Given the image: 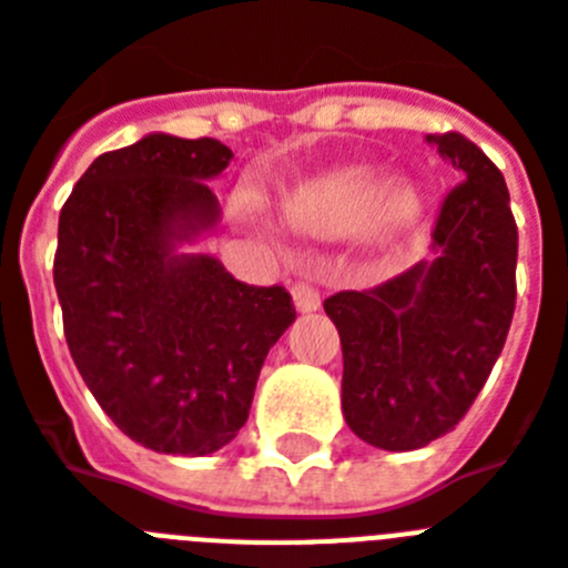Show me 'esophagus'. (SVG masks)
<instances>
[{"instance_id":"obj_1","label":"esophagus","mask_w":568,"mask_h":568,"mask_svg":"<svg viewBox=\"0 0 568 568\" xmlns=\"http://www.w3.org/2000/svg\"><path fill=\"white\" fill-rule=\"evenodd\" d=\"M292 294H294V306H297L300 312H317V308H321V292H317L314 285L294 283Z\"/></svg>"}]
</instances>
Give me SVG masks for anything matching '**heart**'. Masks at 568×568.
<instances>
[{
  "label": "heart",
  "instance_id": "b5f03b06",
  "mask_svg": "<svg viewBox=\"0 0 568 568\" xmlns=\"http://www.w3.org/2000/svg\"><path fill=\"white\" fill-rule=\"evenodd\" d=\"M418 216L416 195L409 190L381 187V173L369 166H355L312 181L285 204V219L292 227L314 236H346L366 227L375 219L378 231L398 233Z\"/></svg>",
  "mask_w": 568,
  "mask_h": 568
}]
</instances>
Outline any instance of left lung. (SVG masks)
<instances>
[{
  "instance_id": "left-lung-1",
  "label": "left lung",
  "mask_w": 568,
  "mask_h": 568,
  "mask_svg": "<svg viewBox=\"0 0 568 568\" xmlns=\"http://www.w3.org/2000/svg\"><path fill=\"white\" fill-rule=\"evenodd\" d=\"M454 164L433 262L323 303L343 346V418L381 450H416L465 418L511 328L517 222L503 173L459 132L427 135Z\"/></svg>"
}]
</instances>
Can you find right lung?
Returning <instances> with one entry per match:
<instances>
[{
    "label": "right lung",
    "mask_w": 568,
    "mask_h": 568,
    "mask_svg": "<svg viewBox=\"0 0 568 568\" xmlns=\"http://www.w3.org/2000/svg\"><path fill=\"white\" fill-rule=\"evenodd\" d=\"M231 159L216 138L155 132L98 155L60 211L54 288L74 366L103 413L155 454L225 447L297 317L283 285L175 254L219 222L207 179Z\"/></svg>",
    "instance_id": "right-lung-1"
}]
</instances>
